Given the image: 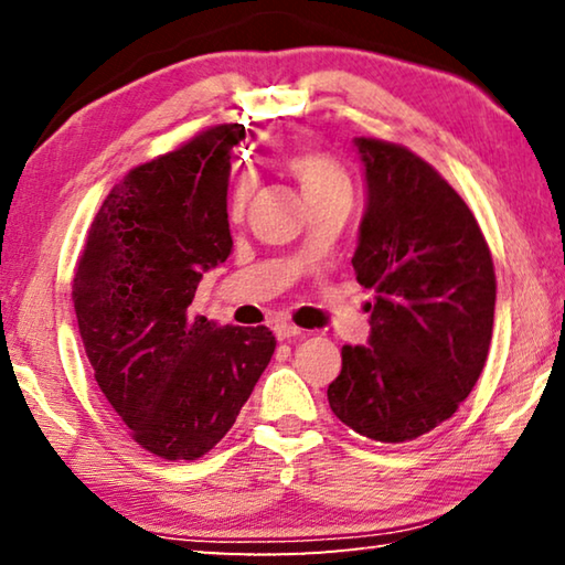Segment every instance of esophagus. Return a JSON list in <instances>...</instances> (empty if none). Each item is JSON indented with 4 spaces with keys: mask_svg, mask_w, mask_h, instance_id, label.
<instances>
[{
    "mask_svg": "<svg viewBox=\"0 0 565 565\" xmlns=\"http://www.w3.org/2000/svg\"><path fill=\"white\" fill-rule=\"evenodd\" d=\"M274 333H276V339L286 341V339L301 337V329L294 327V323H289V321H276V323H274Z\"/></svg>",
    "mask_w": 565,
    "mask_h": 565,
    "instance_id": "esophagus-1",
    "label": "esophagus"
}]
</instances>
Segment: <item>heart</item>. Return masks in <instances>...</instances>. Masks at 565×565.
I'll return each mask as SVG.
<instances>
[{"label": "heart", "mask_w": 565, "mask_h": 565, "mask_svg": "<svg viewBox=\"0 0 565 565\" xmlns=\"http://www.w3.org/2000/svg\"><path fill=\"white\" fill-rule=\"evenodd\" d=\"M286 167H289L296 181H299L306 202L331 194H349L351 191L347 171L341 169L339 161H333L329 154H321V151H296V154L286 159ZM252 191L254 181L248 177H238L232 189L228 212L234 216H242L248 199H252Z\"/></svg>", "instance_id": "b5f03b06"}]
</instances>
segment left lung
I'll return each mask as SVG.
<instances>
[{
	"mask_svg": "<svg viewBox=\"0 0 565 565\" xmlns=\"http://www.w3.org/2000/svg\"><path fill=\"white\" fill-rule=\"evenodd\" d=\"M366 212L353 271L374 289L366 347L341 349L329 406L353 431L404 444L456 414L491 347L495 274L476 216L401 145L353 139Z\"/></svg>",
	"mask_w": 565,
	"mask_h": 565,
	"instance_id": "obj_1",
	"label": "left lung"
}]
</instances>
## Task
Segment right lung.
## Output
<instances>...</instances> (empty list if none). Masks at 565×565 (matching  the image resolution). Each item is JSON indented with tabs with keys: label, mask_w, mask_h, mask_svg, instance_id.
<instances>
[{
	"label": "right lung",
	"mask_w": 565,
	"mask_h": 565,
	"mask_svg": "<svg viewBox=\"0 0 565 565\" xmlns=\"http://www.w3.org/2000/svg\"><path fill=\"white\" fill-rule=\"evenodd\" d=\"M244 124H218L131 169L104 199L72 284L94 379L141 448L196 461L222 441L276 349L266 327L191 311L232 254L226 189Z\"/></svg>",
	"instance_id": "obj_1"
}]
</instances>
